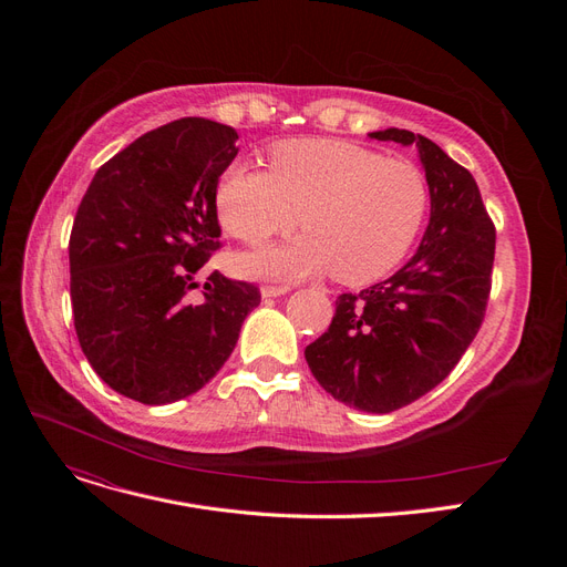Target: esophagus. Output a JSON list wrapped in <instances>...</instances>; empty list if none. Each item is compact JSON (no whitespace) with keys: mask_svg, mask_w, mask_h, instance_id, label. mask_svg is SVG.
<instances>
[{"mask_svg":"<svg viewBox=\"0 0 567 567\" xmlns=\"http://www.w3.org/2000/svg\"><path fill=\"white\" fill-rule=\"evenodd\" d=\"M290 290V286H262L260 293L262 298H279V296H286Z\"/></svg>","mask_w":567,"mask_h":567,"instance_id":"34e87169","label":"esophagus"}]
</instances>
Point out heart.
I'll return each instance as SVG.
<instances>
[{
    "mask_svg": "<svg viewBox=\"0 0 567 567\" xmlns=\"http://www.w3.org/2000/svg\"><path fill=\"white\" fill-rule=\"evenodd\" d=\"M427 182L409 158L342 140H298L269 151V169L231 163L217 184L221 227L248 246L300 225L307 234L241 257L250 277L333 271L342 284L385 277L414 246Z\"/></svg>",
    "mask_w": 567,
    "mask_h": 567,
    "instance_id": "heart-1",
    "label": "heart"
}]
</instances>
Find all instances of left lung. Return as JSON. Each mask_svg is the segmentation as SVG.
I'll list each match as a JSON object with an SVG mask.
<instances>
[{
	"instance_id": "8db88e82",
	"label": "left lung",
	"mask_w": 567,
	"mask_h": 567,
	"mask_svg": "<svg viewBox=\"0 0 567 567\" xmlns=\"http://www.w3.org/2000/svg\"><path fill=\"white\" fill-rule=\"evenodd\" d=\"M371 136L419 148L431 221L400 271L338 296L329 331L305 348V359L338 402L388 414L447 379L477 336L492 290L496 231L473 175L435 142L398 127Z\"/></svg>"
}]
</instances>
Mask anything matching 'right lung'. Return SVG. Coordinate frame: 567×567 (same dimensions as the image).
Segmentation results:
<instances>
[{"label": "right lung", "mask_w": 567, "mask_h": 567, "mask_svg": "<svg viewBox=\"0 0 567 567\" xmlns=\"http://www.w3.org/2000/svg\"><path fill=\"white\" fill-rule=\"evenodd\" d=\"M238 134L205 117L151 130L96 169L78 208L68 257L80 348L115 392L169 404L227 362L260 288L217 269V184Z\"/></svg>", "instance_id": "right-lung-1"}]
</instances>
